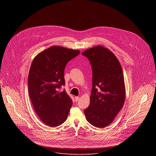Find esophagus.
Wrapping results in <instances>:
<instances>
[{
    "label": "esophagus",
    "mask_w": 156,
    "mask_h": 156,
    "mask_svg": "<svg viewBox=\"0 0 156 156\" xmlns=\"http://www.w3.org/2000/svg\"><path fill=\"white\" fill-rule=\"evenodd\" d=\"M80 100V97H75V101L77 102Z\"/></svg>",
    "instance_id": "34e87169"
}]
</instances>
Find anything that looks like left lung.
Here are the masks:
<instances>
[{"label":"left lung","mask_w":156,"mask_h":156,"mask_svg":"<svg viewBox=\"0 0 156 156\" xmlns=\"http://www.w3.org/2000/svg\"><path fill=\"white\" fill-rule=\"evenodd\" d=\"M82 54L88 58L92 69L90 104L84 113L89 123L104 128L111 123L125 103L122 68L115 54L102 45L87 49Z\"/></svg>","instance_id":"8db88e82"}]
</instances>
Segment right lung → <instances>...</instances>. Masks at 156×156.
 I'll return each mask as SVG.
<instances>
[{"label": "right lung", "mask_w": 156, "mask_h": 156, "mask_svg": "<svg viewBox=\"0 0 156 156\" xmlns=\"http://www.w3.org/2000/svg\"><path fill=\"white\" fill-rule=\"evenodd\" d=\"M80 53V50L52 46L38 54L32 61L29 94L37 115L47 126L57 127L67 120L73 101L66 90L58 89L66 83L64 75L68 62Z\"/></svg>", "instance_id": "obj_1"}]
</instances>
